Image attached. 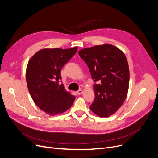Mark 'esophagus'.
Here are the masks:
<instances>
[{
	"label": "esophagus",
	"mask_w": 158,
	"mask_h": 158,
	"mask_svg": "<svg viewBox=\"0 0 158 158\" xmlns=\"http://www.w3.org/2000/svg\"><path fill=\"white\" fill-rule=\"evenodd\" d=\"M77 95H81L82 93H83V90H79L78 91H77Z\"/></svg>",
	"instance_id": "obj_1"
}]
</instances>
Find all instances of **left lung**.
Returning a JSON list of instances; mask_svg holds the SVG:
<instances>
[{
  "label": "left lung",
  "mask_w": 158,
  "mask_h": 158,
  "mask_svg": "<svg viewBox=\"0 0 158 158\" xmlns=\"http://www.w3.org/2000/svg\"><path fill=\"white\" fill-rule=\"evenodd\" d=\"M94 82L95 99L91 110L101 118L115 114L124 103L129 86V67L125 53L116 46L104 44L81 50Z\"/></svg>",
  "instance_id": "8db88e82"
}]
</instances>
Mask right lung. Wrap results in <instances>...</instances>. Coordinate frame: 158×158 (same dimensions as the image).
Here are the masks:
<instances>
[{"instance_id": "obj_1", "label": "right lung", "mask_w": 158, "mask_h": 158, "mask_svg": "<svg viewBox=\"0 0 158 158\" xmlns=\"http://www.w3.org/2000/svg\"><path fill=\"white\" fill-rule=\"evenodd\" d=\"M77 48L42 49L28 61L26 72L27 86L35 104L46 114H61L73 103L75 97L67 92L59 81L61 79V69Z\"/></svg>"}]
</instances>
